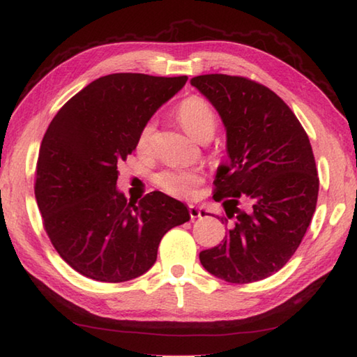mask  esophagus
Returning <instances> with one entry per match:
<instances>
[{
	"instance_id": "1",
	"label": "esophagus",
	"mask_w": 357,
	"mask_h": 357,
	"mask_svg": "<svg viewBox=\"0 0 357 357\" xmlns=\"http://www.w3.org/2000/svg\"><path fill=\"white\" fill-rule=\"evenodd\" d=\"M190 216H191L192 220H194V219H199V218L202 216V213H200V210H199L197 206L190 205Z\"/></svg>"
}]
</instances>
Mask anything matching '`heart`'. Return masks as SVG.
Segmentation results:
<instances>
[{"mask_svg": "<svg viewBox=\"0 0 357 357\" xmlns=\"http://www.w3.org/2000/svg\"><path fill=\"white\" fill-rule=\"evenodd\" d=\"M177 116L180 124L190 137L197 141H208L218 127L216 113L211 105L200 96H190L183 99L177 109ZM155 132V123L147 121L141 127L138 133V149L149 151L152 144V137ZM202 176L194 169H166L155 177V183L169 196L178 199H188L200 185Z\"/></svg>", "mask_w": 357, "mask_h": 357, "instance_id": "b5f03b06", "label": "heart"}]
</instances>
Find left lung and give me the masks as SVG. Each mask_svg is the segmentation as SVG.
<instances>
[{
  "label": "left lung",
  "mask_w": 357,
  "mask_h": 357,
  "mask_svg": "<svg viewBox=\"0 0 357 357\" xmlns=\"http://www.w3.org/2000/svg\"><path fill=\"white\" fill-rule=\"evenodd\" d=\"M191 85L219 112L230 158L219 166L213 199L224 202L222 220L233 224L200 262L227 283L264 280L292 258L317 205L307 133L283 99L252 79L204 74Z\"/></svg>",
  "instance_id": "1"
}]
</instances>
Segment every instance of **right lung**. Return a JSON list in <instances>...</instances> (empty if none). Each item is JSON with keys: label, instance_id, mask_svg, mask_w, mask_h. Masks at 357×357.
Listing matches in <instances>:
<instances>
[{"label": "right lung", "instance_id": "right-lung-1", "mask_svg": "<svg viewBox=\"0 0 357 357\" xmlns=\"http://www.w3.org/2000/svg\"><path fill=\"white\" fill-rule=\"evenodd\" d=\"M186 76L116 73L74 95L52 118L40 146L36 199L45 231L63 261L86 278L123 283L149 271L161 238L190 220L181 202L153 191L127 202L118 165L138 133Z\"/></svg>", "mask_w": 357, "mask_h": 357}]
</instances>
